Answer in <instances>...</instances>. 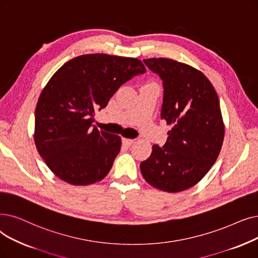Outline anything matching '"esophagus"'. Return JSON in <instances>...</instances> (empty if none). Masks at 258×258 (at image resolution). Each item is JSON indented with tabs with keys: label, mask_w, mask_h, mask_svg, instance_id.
<instances>
[{
	"label": "esophagus",
	"mask_w": 258,
	"mask_h": 258,
	"mask_svg": "<svg viewBox=\"0 0 258 258\" xmlns=\"http://www.w3.org/2000/svg\"><path fill=\"white\" fill-rule=\"evenodd\" d=\"M122 143L124 145H127V147H130V145H132L134 143V140L133 139H127V138H122Z\"/></svg>",
	"instance_id": "34e87169"
}]
</instances>
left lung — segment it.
I'll list each match as a JSON object with an SVG mask.
<instances>
[{
  "mask_svg": "<svg viewBox=\"0 0 258 258\" xmlns=\"http://www.w3.org/2000/svg\"><path fill=\"white\" fill-rule=\"evenodd\" d=\"M163 81L161 118L172 130L162 148L154 144L140 170L145 181L169 193L194 186L220 153L225 124L214 86L200 71L166 58L144 59Z\"/></svg>",
  "mask_w": 258,
  "mask_h": 258,
  "instance_id": "obj_1",
  "label": "left lung"
}]
</instances>
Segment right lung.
I'll return each instance as SVG.
<instances>
[{"mask_svg": "<svg viewBox=\"0 0 258 258\" xmlns=\"http://www.w3.org/2000/svg\"><path fill=\"white\" fill-rule=\"evenodd\" d=\"M147 72L136 58L82 54L62 65L39 97L35 143L49 170L73 185L98 182L120 152V136L93 125L118 88Z\"/></svg>", "mask_w": 258, "mask_h": 258, "instance_id": "1", "label": "right lung"}]
</instances>
